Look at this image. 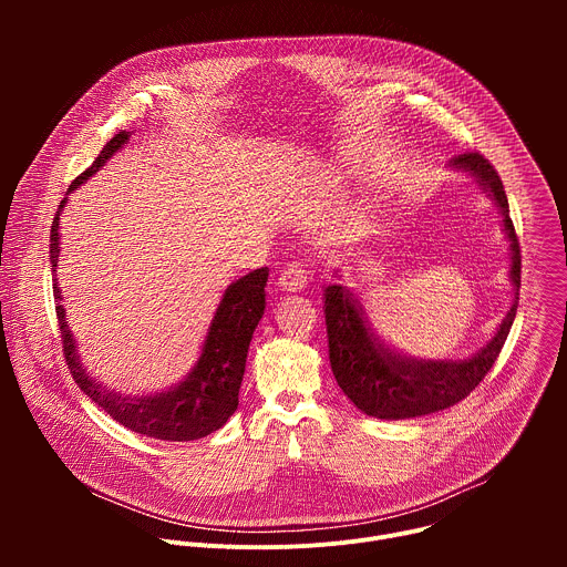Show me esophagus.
Instances as JSON below:
<instances>
[{
    "instance_id": "obj_1",
    "label": "esophagus",
    "mask_w": 567,
    "mask_h": 567,
    "mask_svg": "<svg viewBox=\"0 0 567 567\" xmlns=\"http://www.w3.org/2000/svg\"><path fill=\"white\" fill-rule=\"evenodd\" d=\"M309 269L302 262H291L278 278V287L282 291H300L307 287Z\"/></svg>"
}]
</instances>
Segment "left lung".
<instances>
[{"instance_id": "obj_1", "label": "left lung", "mask_w": 567, "mask_h": 567, "mask_svg": "<svg viewBox=\"0 0 567 567\" xmlns=\"http://www.w3.org/2000/svg\"><path fill=\"white\" fill-rule=\"evenodd\" d=\"M451 166L475 177L503 213V228L512 241L509 278L516 300L507 311L496 337L477 354L462 361H417L390 350L370 328L361 302L341 285L326 289V326L330 339V363L337 383L359 411L379 420H409L444 411L475 390L496 363L518 307L520 247L509 217L503 182L489 158L480 152H464L451 158Z\"/></svg>"}]
</instances>
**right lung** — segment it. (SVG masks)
I'll use <instances>...</instances> for the list:
<instances>
[{
	"label": "right lung",
	"instance_id": "right-lung-1",
	"mask_svg": "<svg viewBox=\"0 0 567 567\" xmlns=\"http://www.w3.org/2000/svg\"><path fill=\"white\" fill-rule=\"evenodd\" d=\"M130 141V132H118L96 156L94 164L78 175L69 190H75L80 184H85L92 175H96L107 158L114 156ZM66 204V197L60 202L58 213L51 224V267L55 271L60 256V235L58 219ZM269 278V269H256L245 278L235 280L226 287L219 307L213 316L208 328L202 357L193 372L171 390L156 394L141 396H123L103 388L85 368L78 361L75 341L66 328L64 309L60 305L62 296L58 282L53 278V298L55 313L60 326V339L64 348L66 368L71 370L78 388L83 390L94 403L125 429L154 437L164 442H190L210 435L221 429L226 420L237 409V394L245 377L247 352L254 339V330L265 313V285Z\"/></svg>",
	"mask_w": 567,
	"mask_h": 567
}]
</instances>
